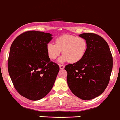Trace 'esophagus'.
I'll return each instance as SVG.
<instances>
[{
    "label": "esophagus",
    "mask_w": 120,
    "mask_h": 120,
    "mask_svg": "<svg viewBox=\"0 0 120 120\" xmlns=\"http://www.w3.org/2000/svg\"><path fill=\"white\" fill-rule=\"evenodd\" d=\"M59 66H60V69H64V68H65V66L63 65H60Z\"/></svg>",
    "instance_id": "obj_1"
}]
</instances>
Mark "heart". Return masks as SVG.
Returning a JSON list of instances; mask_svg holds the SVG:
<instances>
[{"instance_id":"obj_1","label":"heart","mask_w":120,"mask_h":120,"mask_svg":"<svg viewBox=\"0 0 120 120\" xmlns=\"http://www.w3.org/2000/svg\"><path fill=\"white\" fill-rule=\"evenodd\" d=\"M87 48L86 40L81 37L71 34H64L56 38L55 44L49 42L47 44L46 50L49 57L55 60L62 51L63 54L60 62L69 61L76 63L83 58Z\"/></svg>"}]
</instances>
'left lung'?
<instances>
[{"instance_id": "8db88e82", "label": "left lung", "mask_w": 120, "mask_h": 120, "mask_svg": "<svg viewBox=\"0 0 120 120\" xmlns=\"http://www.w3.org/2000/svg\"><path fill=\"white\" fill-rule=\"evenodd\" d=\"M87 48L83 58L65 69L67 82L74 95L82 100H90L102 94L109 82L113 68V57L108 44L97 34L85 33Z\"/></svg>"}]
</instances>
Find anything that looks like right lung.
I'll list each match as a JSON object with an SVG mask.
<instances>
[{"label": "right lung", "instance_id": "add662e5", "mask_svg": "<svg viewBox=\"0 0 120 120\" xmlns=\"http://www.w3.org/2000/svg\"><path fill=\"white\" fill-rule=\"evenodd\" d=\"M51 36L43 32L27 31L17 36L11 45L8 73L17 92L28 99L38 101L46 96L60 70L46 50Z\"/></svg>", "mask_w": 120, "mask_h": 120}]
</instances>
